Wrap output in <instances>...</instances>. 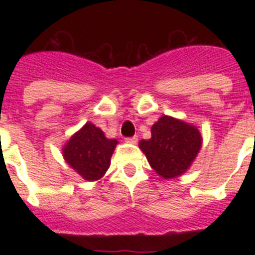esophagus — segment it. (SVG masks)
Listing matches in <instances>:
<instances>
[{"mask_svg": "<svg viewBox=\"0 0 255 255\" xmlns=\"http://www.w3.org/2000/svg\"><path fill=\"white\" fill-rule=\"evenodd\" d=\"M125 140L128 141V143L135 144V143H138V136H136V135H134V136H129V138H125Z\"/></svg>", "mask_w": 255, "mask_h": 255, "instance_id": "obj_1", "label": "esophagus"}]
</instances>
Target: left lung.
Returning a JSON list of instances; mask_svg holds the SVG:
<instances>
[{"label": "left lung", "instance_id": "left-lung-1", "mask_svg": "<svg viewBox=\"0 0 255 255\" xmlns=\"http://www.w3.org/2000/svg\"><path fill=\"white\" fill-rule=\"evenodd\" d=\"M150 132L152 138L140 140L139 147L153 170L164 179L185 172L202 147L197 128L170 116L161 117Z\"/></svg>", "mask_w": 255, "mask_h": 255}]
</instances>
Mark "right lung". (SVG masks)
<instances>
[{"instance_id": "add662e5", "label": "right lung", "mask_w": 255, "mask_h": 255, "mask_svg": "<svg viewBox=\"0 0 255 255\" xmlns=\"http://www.w3.org/2000/svg\"><path fill=\"white\" fill-rule=\"evenodd\" d=\"M116 139H107L103 131L87 123L64 148L67 163L88 181L98 180L110 167Z\"/></svg>"}]
</instances>
